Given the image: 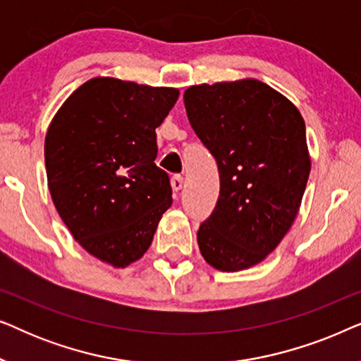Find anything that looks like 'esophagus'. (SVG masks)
<instances>
[{
	"mask_svg": "<svg viewBox=\"0 0 361 361\" xmlns=\"http://www.w3.org/2000/svg\"><path fill=\"white\" fill-rule=\"evenodd\" d=\"M171 185H172V190H174V192L182 190V187L185 185L184 177H182V176H174V177H172V179H171Z\"/></svg>",
	"mask_w": 361,
	"mask_h": 361,
	"instance_id": "34e87169",
	"label": "esophagus"
}]
</instances>
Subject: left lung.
I'll use <instances>...</instances> for the list:
<instances>
[{"instance_id":"1","label":"left lung","mask_w":361,"mask_h":361,"mask_svg":"<svg viewBox=\"0 0 361 361\" xmlns=\"http://www.w3.org/2000/svg\"><path fill=\"white\" fill-rule=\"evenodd\" d=\"M184 105L220 174L215 210L197 233L200 253L219 271L248 269L278 248L298 216L310 172L304 120L256 78L192 85Z\"/></svg>"}]
</instances>
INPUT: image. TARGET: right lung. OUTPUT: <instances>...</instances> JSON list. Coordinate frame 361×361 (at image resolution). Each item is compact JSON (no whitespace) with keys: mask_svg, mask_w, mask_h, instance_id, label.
Segmentation results:
<instances>
[{"mask_svg":"<svg viewBox=\"0 0 361 361\" xmlns=\"http://www.w3.org/2000/svg\"><path fill=\"white\" fill-rule=\"evenodd\" d=\"M179 98L171 87L95 77L62 103L46 133L47 185L83 250L113 268L146 253L172 204L156 166V128Z\"/></svg>","mask_w":361,"mask_h":361,"instance_id":"1","label":"right lung"}]
</instances>
